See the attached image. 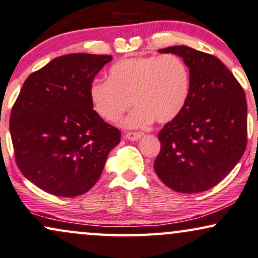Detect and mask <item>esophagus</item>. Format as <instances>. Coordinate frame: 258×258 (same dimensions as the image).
<instances>
[{
    "label": "esophagus",
    "mask_w": 258,
    "mask_h": 258,
    "mask_svg": "<svg viewBox=\"0 0 258 258\" xmlns=\"http://www.w3.org/2000/svg\"><path fill=\"white\" fill-rule=\"evenodd\" d=\"M143 136H144V133L143 132H126L125 133V137L127 139H130V141H138V139H141Z\"/></svg>",
    "instance_id": "obj_1"
}]
</instances>
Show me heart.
<instances>
[{
    "instance_id": "obj_1",
    "label": "heart",
    "mask_w": 258,
    "mask_h": 258,
    "mask_svg": "<svg viewBox=\"0 0 258 258\" xmlns=\"http://www.w3.org/2000/svg\"><path fill=\"white\" fill-rule=\"evenodd\" d=\"M190 71L179 56L122 58L108 71V80L96 79L89 89L95 113L115 122L133 104L135 110L122 121L127 127H144L156 119L173 120L190 94Z\"/></svg>"
}]
</instances>
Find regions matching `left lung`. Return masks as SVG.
<instances>
[{
	"label": "left lung",
	"instance_id": "obj_1",
	"mask_svg": "<svg viewBox=\"0 0 258 258\" xmlns=\"http://www.w3.org/2000/svg\"><path fill=\"white\" fill-rule=\"evenodd\" d=\"M175 54L190 71L187 101L159 133L161 151L155 172L182 194L219 184L243 156L247 141L245 92L221 60L186 45L160 49Z\"/></svg>",
	"mask_w": 258,
	"mask_h": 258
}]
</instances>
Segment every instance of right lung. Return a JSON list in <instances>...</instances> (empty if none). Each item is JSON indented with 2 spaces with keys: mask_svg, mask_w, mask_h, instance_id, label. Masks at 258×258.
<instances>
[{
  "mask_svg": "<svg viewBox=\"0 0 258 258\" xmlns=\"http://www.w3.org/2000/svg\"><path fill=\"white\" fill-rule=\"evenodd\" d=\"M111 55L68 54L25 80L12 108L9 130L15 162L48 194L76 197L102 174L120 131L92 109L89 89Z\"/></svg>",
  "mask_w": 258,
  "mask_h": 258,
  "instance_id": "add662e5",
  "label": "right lung"
}]
</instances>
